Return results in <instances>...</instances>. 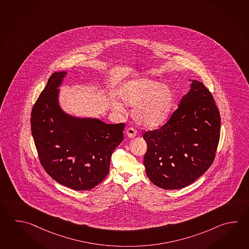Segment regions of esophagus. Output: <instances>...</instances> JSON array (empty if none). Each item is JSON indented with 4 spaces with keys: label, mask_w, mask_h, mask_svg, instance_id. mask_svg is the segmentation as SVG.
<instances>
[{
    "label": "esophagus",
    "mask_w": 249,
    "mask_h": 249,
    "mask_svg": "<svg viewBox=\"0 0 249 249\" xmlns=\"http://www.w3.org/2000/svg\"><path fill=\"white\" fill-rule=\"evenodd\" d=\"M126 133H127V137L133 138V137H135L137 136V130H136L134 127H128L127 130H126Z\"/></svg>",
    "instance_id": "34e87169"
}]
</instances>
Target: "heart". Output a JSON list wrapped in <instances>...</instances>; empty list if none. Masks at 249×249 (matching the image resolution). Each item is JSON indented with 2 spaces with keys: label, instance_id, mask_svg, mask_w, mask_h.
<instances>
[{
  "label": "heart",
  "instance_id": "heart-1",
  "mask_svg": "<svg viewBox=\"0 0 249 249\" xmlns=\"http://www.w3.org/2000/svg\"><path fill=\"white\" fill-rule=\"evenodd\" d=\"M119 97L123 103L134 106L133 118L142 127H159L168 119L174 103L172 89L156 80L139 78L127 81L119 89ZM113 107L123 111L121 102H114Z\"/></svg>",
  "mask_w": 249,
  "mask_h": 249
}]
</instances>
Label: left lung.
Listing matches in <instances>:
<instances>
[{"mask_svg": "<svg viewBox=\"0 0 249 249\" xmlns=\"http://www.w3.org/2000/svg\"><path fill=\"white\" fill-rule=\"evenodd\" d=\"M191 89L162 127L143 133V164L158 187L177 190L197 180L212 165L220 138L221 117L211 92L200 81Z\"/></svg>", "mask_w": 249, "mask_h": 249, "instance_id": "left-lung-1", "label": "left lung"}]
</instances>
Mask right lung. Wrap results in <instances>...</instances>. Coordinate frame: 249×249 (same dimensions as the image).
<instances>
[{"instance_id":"obj_1","label":"right lung","mask_w":249,"mask_h":249,"mask_svg":"<svg viewBox=\"0 0 249 249\" xmlns=\"http://www.w3.org/2000/svg\"><path fill=\"white\" fill-rule=\"evenodd\" d=\"M66 75V71H56L50 77L32 109L31 129L46 172L64 186L86 191L107 178L125 124H107L64 112L57 88Z\"/></svg>"}]
</instances>
